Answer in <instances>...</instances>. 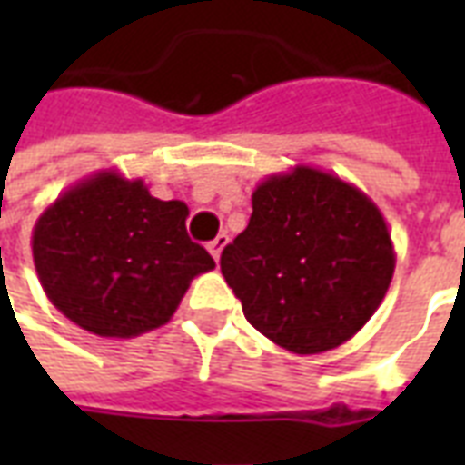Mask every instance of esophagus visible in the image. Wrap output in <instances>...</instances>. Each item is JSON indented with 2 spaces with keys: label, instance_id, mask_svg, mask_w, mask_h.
I'll return each mask as SVG.
<instances>
[{
  "label": "esophagus",
  "instance_id": "34e87169",
  "mask_svg": "<svg viewBox=\"0 0 465 465\" xmlns=\"http://www.w3.org/2000/svg\"><path fill=\"white\" fill-rule=\"evenodd\" d=\"M226 243H229V236H226V233H219L213 242H209V253L213 256V262H219V259H222V252Z\"/></svg>",
  "mask_w": 465,
  "mask_h": 465
}]
</instances>
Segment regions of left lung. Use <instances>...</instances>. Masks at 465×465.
Masks as SVG:
<instances>
[{"label": "left lung", "instance_id": "obj_1", "mask_svg": "<svg viewBox=\"0 0 465 465\" xmlns=\"http://www.w3.org/2000/svg\"><path fill=\"white\" fill-rule=\"evenodd\" d=\"M222 273L253 329L292 353H323L366 326L396 269L386 219L359 186L313 166L266 176Z\"/></svg>", "mask_w": 465, "mask_h": 465}]
</instances>
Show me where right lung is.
I'll return each instance as SVG.
<instances>
[{"instance_id": "1", "label": "right lung", "mask_w": 465, "mask_h": 465, "mask_svg": "<svg viewBox=\"0 0 465 465\" xmlns=\"http://www.w3.org/2000/svg\"><path fill=\"white\" fill-rule=\"evenodd\" d=\"M189 206L162 202L116 169L86 176L36 219L32 256L46 299L84 331L134 339L169 322L189 283L212 272L186 233Z\"/></svg>"}]
</instances>
